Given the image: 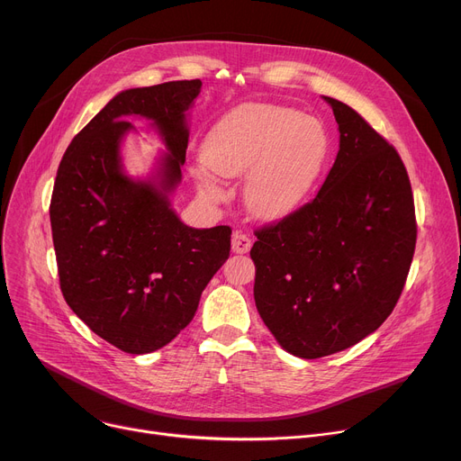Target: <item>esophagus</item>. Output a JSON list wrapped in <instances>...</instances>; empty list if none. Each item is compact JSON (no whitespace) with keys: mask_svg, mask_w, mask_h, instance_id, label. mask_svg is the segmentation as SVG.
Returning a JSON list of instances; mask_svg holds the SVG:
<instances>
[{"mask_svg":"<svg viewBox=\"0 0 461 461\" xmlns=\"http://www.w3.org/2000/svg\"><path fill=\"white\" fill-rule=\"evenodd\" d=\"M252 249V239L242 233V231H233V237H231V250L235 254H247L250 252Z\"/></svg>","mask_w":461,"mask_h":461,"instance_id":"esophagus-1","label":"esophagus"}]
</instances>
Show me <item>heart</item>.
<instances>
[{"mask_svg":"<svg viewBox=\"0 0 461 461\" xmlns=\"http://www.w3.org/2000/svg\"><path fill=\"white\" fill-rule=\"evenodd\" d=\"M328 156V137L317 120L294 109L252 104L224 114L203 140V165L221 177L249 172L244 198L263 219H282L308 196ZM198 189L219 198L207 170L196 172Z\"/></svg>","mask_w":461,"mask_h":461,"instance_id":"obj_1","label":"heart"}]
</instances>
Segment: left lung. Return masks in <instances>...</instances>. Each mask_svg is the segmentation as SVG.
I'll list each match as a JSON object with an SVG mask.
<instances>
[{"instance_id":"obj_1","label":"left lung","mask_w":461,"mask_h":461,"mask_svg":"<svg viewBox=\"0 0 461 461\" xmlns=\"http://www.w3.org/2000/svg\"><path fill=\"white\" fill-rule=\"evenodd\" d=\"M339 151L317 196L258 228L254 298L287 352H341L391 315L411 267L417 221L398 151L347 104L324 96Z\"/></svg>"}]
</instances>
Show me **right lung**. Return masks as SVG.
Instances as JSON below:
<instances>
[{
  "mask_svg": "<svg viewBox=\"0 0 461 461\" xmlns=\"http://www.w3.org/2000/svg\"><path fill=\"white\" fill-rule=\"evenodd\" d=\"M200 88L191 79L120 92L74 137L57 170L50 221L60 291L92 331L128 354L168 345L230 258V226L189 228L168 202L189 144L185 111ZM131 113L151 117L167 142L159 184L121 172L117 149Z\"/></svg>",
  "mask_w": 461,
  "mask_h": 461,
  "instance_id": "add662e5",
  "label": "right lung"
}]
</instances>
